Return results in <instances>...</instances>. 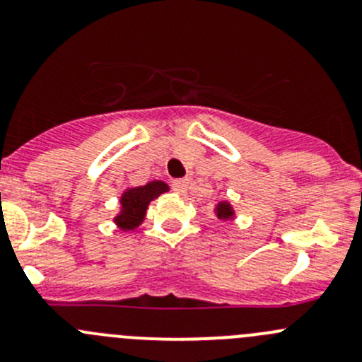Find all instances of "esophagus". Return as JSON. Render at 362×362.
Instances as JSON below:
<instances>
[{"instance_id": "esophagus-1", "label": "esophagus", "mask_w": 362, "mask_h": 362, "mask_svg": "<svg viewBox=\"0 0 362 362\" xmlns=\"http://www.w3.org/2000/svg\"><path fill=\"white\" fill-rule=\"evenodd\" d=\"M173 189L177 192H180V194H185V192L189 191V187H191V180L189 178H180V180H173Z\"/></svg>"}]
</instances>
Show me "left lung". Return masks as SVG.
I'll use <instances>...</instances> for the list:
<instances>
[{"label":"left lung","instance_id":"obj_1","mask_svg":"<svg viewBox=\"0 0 362 362\" xmlns=\"http://www.w3.org/2000/svg\"><path fill=\"white\" fill-rule=\"evenodd\" d=\"M215 215H217V218H221V221H231V218L235 217V210H233L231 203L229 202H221L215 206Z\"/></svg>","mask_w":362,"mask_h":362}]
</instances>
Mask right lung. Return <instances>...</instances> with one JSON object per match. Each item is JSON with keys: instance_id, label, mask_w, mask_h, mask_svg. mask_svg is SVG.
I'll list each match as a JSON object with an SVG mask.
<instances>
[{"instance_id": "add662e5", "label": "right lung", "mask_w": 362, "mask_h": 362, "mask_svg": "<svg viewBox=\"0 0 362 362\" xmlns=\"http://www.w3.org/2000/svg\"><path fill=\"white\" fill-rule=\"evenodd\" d=\"M166 191H170V187H168L166 182L160 180H152L148 184L140 185V187L126 189L120 196V211L113 218V222L122 231H133L144 222L151 202H154Z\"/></svg>"}]
</instances>
